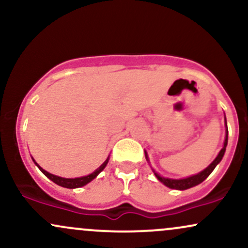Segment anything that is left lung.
Instances as JSON below:
<instances>
[{
    "instance_id": "8db88e82",
    "label": "left lung",
    "mask_w": 248,
    "mask_h": 248,
    "mask_svg": "<svg viewBox=\"0 0 248 248\" xmlns=\"http://www.w3.org/2000/svg\"><path fill=\"white\" fill-rule=\"evenodd\" d=\"M225 124H226V119H225ZM227 138H229V130H227V124H226V136H225L223 149H221L220 152H219L218 156L215 158V161H213L212 163L206 168V169H204L203 171H201L199 173H197V175H193V176H190V177L182 178V179H171V178L162 177V176H160L157 172H155V171H154V173H155V176H156V177H157L158 181L162 182V183H163L166 186L170 187V189L186 190V189H190V187H192V186H198V184H201L202 182L205 181V179L209 177L210 173L213 171V169H215V168L217 167V164L219 163V162L221 161V158H223V156H224V154H225V150H226ZM146 158L148 160L147 153H146Z\"/></svg>"
}]
</instances>
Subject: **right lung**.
<instances>
[{
    "mask_svg": "<svg viewBox=\"0 0 248 248\" xmlns=\"http://www.w3.org/2000/svg\"><path fill=\"white\" fill-rule=\"evenodd\" d=\"M108 160H109V158H107V160L105 161L104 163H102L101 166L99 167L94 172L90 173V175H87V176H82V177H78V178H62V177H59V176L52 175V173L47 172L46 170H44V169H43V168L39 167L38 164H37L36 162H35V160H33V162H35L36 166L39 168V170H41V171L44 173V175L46 176L47 178H50L51 181L53 182V183L58 184V186H61L62 187H67V189H76V187H80V186H86V184L90 183V182L92 181V179H94L96 176H98L99 173H100L102 170L105 169V167L107 166Z\"/></svg>",
    "mask_w": 248,
    "mask_h": 248,
    "instance_id": "1",
    "label": "right lung"
}]
</instances>
